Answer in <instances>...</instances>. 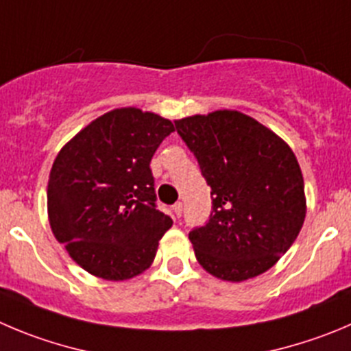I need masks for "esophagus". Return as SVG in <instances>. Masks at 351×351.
Returning <instances> with one entry per match:
<instances>
[{
    "mask_svg": "<svg viewBox=\"0 0 351 351\" xmlns=\"http://www.w3.org/2000/svg\"><path fill=\"white\" fill-rule=\"evenodd\" d=\"M182 211H183V204L182 202H176V204L173 206V213H175L176 218H180V216H182Z\"/></svg>",
    "mask_w": 351,
    "mask_h": 351,
    "instance_id": "1",
    "label": "esophagus"
}]
</instances>
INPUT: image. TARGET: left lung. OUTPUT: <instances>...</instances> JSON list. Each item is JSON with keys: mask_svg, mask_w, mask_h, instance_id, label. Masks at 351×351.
<instances>
[{"mask_svg": "<svg viewBox=\"0 0 351 351\" xmlns=\"http://www.w3.org/2000/svg\"><path fill=\"white\" fill-rule=\"evenodd\" d=\"M175 126L211 186L209 220L189 234L201 267L230 282L267 271L296 241L306 215L291 147L237 110L185 117Z\"/></svg>", "mask_w": 351, "mask_h": 351, "instance_id": "obj_1", "label": "left lung"}]
</instances>
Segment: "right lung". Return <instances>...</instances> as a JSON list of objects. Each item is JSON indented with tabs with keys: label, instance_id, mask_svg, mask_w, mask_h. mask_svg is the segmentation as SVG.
Masks as SVG:
<instances>
[{
	"label": "right lung",
	"instance_id": "add662e5",
	"mask_svg": "<svg viewBox=\"0 0 351 351\" xmlns=\"http://www.w3.org/2000/svg\"><path fill=\"white\" fill-rule=\"evenodd\" d=\"M175 131L135 107L91 121L58 152L48 180L51 230L80 267L106 280L142 274L173 225L156 206L150 160Z\"/></svg>",
	"mask_w": 351,
	"mask_h": 351
}]
</instances>
